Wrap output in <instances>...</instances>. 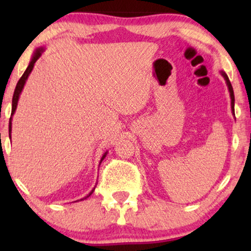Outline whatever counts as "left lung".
Here are the masks:
<instances>
[{
    "label": "left lung",
    "instance_id": "1",
    "mask_svg": "<svg viewBox=\"0 0 251 251\" xmlns=\"http://www.w3.org/2000/svg\"><path fill=\"white\" fill-rule=\"evenodd\" d=\"M222 75L224 76V78L226 80V83H227V87H228V90H229V95H231V106H232V111L234 113V92H233V88H232V84L231 82L228 80V76L226 75L224 72H222Z\"/></svg>",
    "mask_w": 251,
    "mask_h": 251
}]
</instances>
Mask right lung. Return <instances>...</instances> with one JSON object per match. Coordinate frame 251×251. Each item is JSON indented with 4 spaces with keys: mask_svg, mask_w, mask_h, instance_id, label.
Wrapping results in <instances>:
<instances>
[{
    "mask_svg": "<svg viewBox=\"0 0 251 251\" xmlns=\"http://www.w3.org/2000/svg\"><path fill=\"white\" fill-rule=\"evenodd\" d=\"M41 53H42V49H39V50L36 51L35 54H34V57H33L32 61H30L29 65H28V67H27V68H26V71L24 72V74L22 75V77L19 78L18 83H17V85H16L15 92H13V97H12V111H11V115L13 114V113H15L16 108H17V102H18L19 95H20V92H22V90H23L24 84H25V82H26V80H27V77H28L29 73H30V72H32V70H33L34 64H35V61H36L37 59H39L40 56H41ZM9 132H11V118H10V123H9ZM105 156H106V153L104 154V156L101 157L100 162H101L102 160H104V157H105ZM94 190H95V188H94ZM94 190H92V192H94ZM92 192H91V193L89 194V195H87V197L83 198V199H87L88 197H90V195L92 194ZM83 199H81V200H83Z\"/></svg>",
    "mask_w": 251,
    "mask_h": 251,
    "instance_id": "add662e5",
    "label": "right lung"
}]
</instances>
